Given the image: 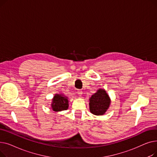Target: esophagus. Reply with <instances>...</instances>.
<instances>
[{
	"mask_svg": "<svg viewBox=\"0 0 157 157\" xmlns=\"http://www.w3.org/2000/svg\"><path fill=\"white\" fill-rule=\"evenodd\" d=\"M77 93H78V94L79 96H81L82 95H83V92H82L81 90H78V92H77Z\"/></svg>",
	"mask_w": 157,
	"mask_h": 157,
	"instance_id": "obj_1",
	"label": "esophagus"
}]
</instances>
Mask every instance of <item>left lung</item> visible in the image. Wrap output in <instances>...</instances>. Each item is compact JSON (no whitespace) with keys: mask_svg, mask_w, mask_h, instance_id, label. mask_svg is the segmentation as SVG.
<instances>
[{"mask_svg":"<svg viewBox=\"0 0 157 157\" xmlns=\"http://www.w3.org/2000/svg\"><path fill=\"white\" fill-rule=\"evenodd\" d=\"M90 111L92 114L97 116L103 115L109 108L111 99L104 89H98L90 98Z\"/></svg>","mask_w":157,"mask_h":157,"instance_id":"8db88e82","label":"left lung"}]
</instances>
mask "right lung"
Listing matches in <instances>:
<instances>
[{"label":"right lung","mask_w":157,"mask_h":157,"mask_svg":"<svg viewBox=\"0 0 157 157\" xmlns=\"http://www.w3.org/2000/svg\"><path fill=\"white\" fill-rule=\"evenodd\" d=\"M69 108L67 97L63 94H55L52 99V108L53 111L58 112L67 110Z\"/></svg>","instance_id":"obj_1"}]
</instances>
